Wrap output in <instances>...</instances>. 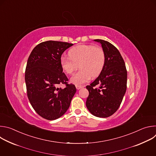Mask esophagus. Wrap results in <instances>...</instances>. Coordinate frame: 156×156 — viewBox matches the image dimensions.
<instances>
[{
	"label": "esophagus",
	"instance_id": "34e87169",
	"mask_svg": "<svg viewBox=\"0 0 156 156\" xmlns=\"http://www.w3.org/2000/svg\"><path fill=\"white\" fill-rule=\"evenodd\" d=\"M82 87H83V86H79V85H76V88L78 90H80L81 88H82Z\"/></svg>",
	"mask_w": 156,
	"mask_h": 156
}]
</instances>
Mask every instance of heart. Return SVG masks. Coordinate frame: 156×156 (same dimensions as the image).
<instances>
[{
  "label": "heart",
  "instance_id": "b5f03b06",
  "mask_svg": "<svg viewBox=\"0 0 156 156\" xmlns=\"http://www.w3.org/2000/svg\"><path fill=\"white\" fill-rule=\"evenodd\" d=\"M69 55L70 57H61L60 65L63 71L69 75L77 70L79 65L80 70L70 78V82L76 85H82L91 77L98 76L105 62L103 49L92 45L77 46L70 50Z\"/></svg>",
  "mask_w": 156,
  "mask_h": 156
}]
</instances>
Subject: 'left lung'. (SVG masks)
Returning a JSON list of instances; mask_svg holds the SVG:
<instances>
[{
	"label": "left lung",
	"instance_id": "left-lung-1",
	"mask_svg": "<svg viewBox=\"0 0 156 156\" xmlns=\"http://www.w3.org/2000/svg\"><path fill=\"white\" fill-rule=\"evenodd\" d=\"M94 41L101 44L105 62L99 76L86 86L89 96L86 105L93 115L106 118L113 115L122 103L126 90L127 72L120 52L114 45L102 39Z\"/></svg>",
	"mask_w": 156,
	"mask_h": 156
}]
</instances>
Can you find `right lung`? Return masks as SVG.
I'll return each instance as SVG.
<instances>
[{
  "label": "right lung",
  "mask_w": 156,
  "mask_h": 156,
  "mask_svg": "<svg viewBox=\"0 0 156 156\" xmlns=\"http://www.w3.org/2000/svg\"><path fill=\"white\" fill-rule=\"evenodd\" d=\"M73 44L48 41L37 45L31 52L25 70V83L29 101L42 118L54 120L69 109L76 89L68 84L63 73L60 58ZM65 83V88H58Z\"/></svg>",
  "instance_id": "1"
}]
</instances>
